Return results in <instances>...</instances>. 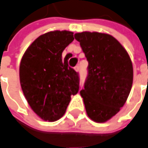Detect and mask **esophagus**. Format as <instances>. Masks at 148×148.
Here are the masks:
<instances>
[{
  "mask_svg": "<svg viewBox=\"0 0 148 148\" xmlns=\"http://www.w3.org/2000/svg\"><path fill=\"white\" fill-rule=\"evenodd\" d=\"M79 69H80V67H79V65H77V66H75V67H74V70H75L76 72H79Z\"/></svg>",
  "mask_w": 148,
  "mask_h": 148,
  "instance_id": "1",
  "label": "esophagus"
}]
</instances>
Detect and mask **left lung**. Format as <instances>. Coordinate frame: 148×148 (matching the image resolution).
<instances>
[{"mask_svg": "<svg viewBox=\"0 0 148 148\" xmlns=\"http://www.w3.org/2000/svg\"><path fill=\"white\" fill-rule=\"evenodd\" d=\"M74 38L88 61V74L80 91L87 115L104 123L120 111L130 95L134 78L131 59L110 34L82 32Z\"/></svg>", "mask_w": 148, "mask_h": 148, "instance_id": "obj_1", "label": "left lung"}]
</instances>
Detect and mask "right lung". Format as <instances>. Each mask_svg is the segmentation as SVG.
Wrapping results in <instances>:
<instances>
[{
	"label": "right lung",
	"instance_id": "1",
	"mask_svg": "<svg viewBox=\"0 0 148 148\" xmlns=\"http://www.w3.org/2000/svg\"><path fill=\"white\" fill-rule=\"evenodd\" d=\"M70 31H51L39 36L23 54L19 80L33 111L45 121H56L66 111L71 96L78 93L79 74L69 67L64 48L74 41Z\"/></svg>",
	"mask_w": 148,
	"mask_h": 148
}]
</instances>
